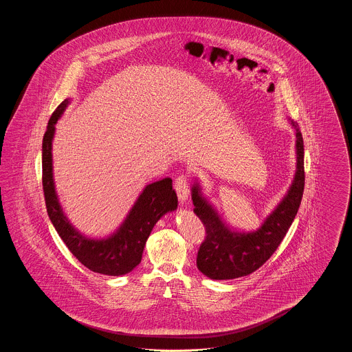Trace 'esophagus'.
Segmentation results:
<instances>
[{"label":"esophagus","instance_id":"1","mask_svg":"<svg viewBox=\"0 0 352 352\" xmlns=\"http://www.w3.org/2000/svg\"><path fill=\"white\" fill-rule=\"evenodd\" d=\"M174 188L177 191V195H178V199L181 203H184L188 197V184H187V178L186 175H179L177 179H175V184H174Z\"/></svg>","mask_w":352,"mask_h":352}]
</instances>
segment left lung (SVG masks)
<instances>
[{
	"instance_id": "1",
	"label": "left lung",
	"mask_w": 352,
	"mask_h": 352,
	"mask_svg": "<svg viewBox=\"0 0 352 352\" xmlns=\"http://www.w3.org/2000/svg\"><path fill=\"white\" fill-rule=\"evenodd\" d=\"M296 129L297 166L293 182L278 206L264 220L260 228L251 232H237L228 228L218 211L201 194L195 182L191 188L194 212L206 228V239L197 257V267L212 280H232L248 276L267 263L281 244L301 204L305 187L303 138L297 122Z\"/></svg>"
}]
</instances>
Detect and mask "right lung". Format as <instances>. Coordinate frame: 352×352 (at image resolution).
<instances>
[{
	"label": "right lung",
	"mask_w": 352,
	"mask_h": 352,
	"mask_svg": "<svg viewBox=\"0 0 352 352\" xmlns=\"http://www.w3.org/2000/svg\"><path fill=\"white\" fill-rule=\"evenodd\" d=\"M69 101L65 100L52 113L42 144V184L46 208L52 226L69 252L84 267L100 274L122 276L133 270L142 258L144 247L155 223L166 212L177 210L178 198L173 181L164 178L148 184L129 214L113 234L91 239L80 234L65 215L58 199L52 177V138L55 124Z\"/></svg>",
	"instance_id": "obj_1"
}]
</instances>
